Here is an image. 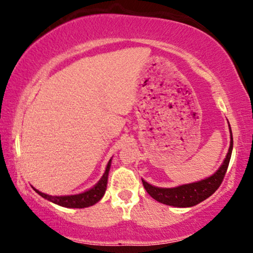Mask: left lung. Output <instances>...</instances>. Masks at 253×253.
<instances>
[{"instance_id":"left-lung-1","label":"left lung","mask_w":253,"mask_h":253,"mask_svg":"<svg viewBox=\"0 0 253 253\" xmlns=\"http://www.w3.org/2000/svg\"><path fill=\"white\" fill-rule=\"evenodd\" d=\"M230 134V147L227 157L224 159L223 164L221 165L219 170H216L215 174L211 176V177L196 183H191V184H184L171 189L157 188V186H153L148 184L147 182L143 181L145 190L157 202L169 206L191 207L204 202L219 189L224 178V175H226L228 165H229L230 161L231 151H233V133H231V130Z\"/></svg>"}]
</instances>
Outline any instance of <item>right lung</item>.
<instances>
[{
    "label": "right lung",
    "instance_id": "add662e5",
    "mask_svg": "<svg viewBox=\"0 0 253 253\" xmlns=\"http://www.w3.org/2000/svg\"><path fill=\"white\" fill-rule=\"evenodd\" d=\"M110 164H112V160H109L108 165H107L106 171L101 179L98 182V184L93 186L92 189H89L88 191L79 193V195H74V196H48L44 195V193L38 191L36 190L37 193H39L41 197H43L44 199L49 200V202L57 204V205L63 206V207H69V209H84V207H88L94 205L95 203H98L100 199L102 198L103 195H105L106 188H107V179H108V172L110 168Z\"/></svg>",
    "mask_w": 253,
    "mask_h": 253
}]
</instances>
